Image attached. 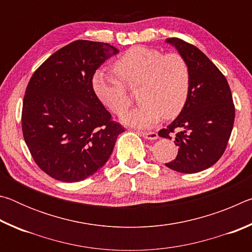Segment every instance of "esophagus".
<instances>
[{"mask_svg": "<svg viewBox=\"0 0 252 252\" xmlns=\"http://www.w3.org/2000/svg\"><path fill=\"white\" fill-rule=\"evenodd\" d=\"M141 135L147 140H157L158 139L157 132H142Z\"/></svg>", "mask_w": 252, "mask_h": 252, "instance_id": "obj_1", "label": "esophagus"}]
</instances>
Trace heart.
<instances>
[{
    "mask_svg": "<svg viewBox=\"0 0 252 252\" xmlns=\"http://www.w3.org/2000/svg\"><path fill=\"white\" fill-rule=\"evenodd\" d=\"M116 76L96 71L92 76L95 96L114 114L130 104L127 88L139 85L136 97L141 102L121 117L126 126L148 129L161 117L173 118L185 106L190 88V69L181 55L164 54L155 49L134 46L113 64Z\"/></svg>",
    "mask_w": 252,
    "mask_h": 252,
    "instance_id": "b5f03b06",
    "label": "heart"
}]
</instances>
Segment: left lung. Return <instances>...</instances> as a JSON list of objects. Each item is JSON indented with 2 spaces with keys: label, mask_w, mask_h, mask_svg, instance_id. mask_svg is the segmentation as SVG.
<instances>
[{
  "label": "left lung",
  "mask_w": 252,
  "mask_h": 252,
  "mask_svg": "<svg viewBox=\"0 0 252 252\" xmlns=\"http://www.w3.org/2000/svg\"><path fill=\"white\" fill-rule=\"evenodd\" d=\"M186 60L190 69L189 94L185 106L167 129L159 131L161 138L171 139L178 155L165 163L182 173H197L210 168L223 155L234 121L231 91L224 75L194 45L177 37L165 40Z\"/></svg>",
  "instance_id": "8db88e82"
}]
</instances>
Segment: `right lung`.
I'll return each mask as SVG.
<instances>
[{
  "mask_svg": "<svg viewBox=\"0 0 252 252\" xmlns=\"http://www.w3.org/2000/svg\"><path fill=\"white\" fill-rule=\"evenodd\" d=\"M119 53L109 43L74 41L32 75L22 109L25 143L50 177L78 182L103 167L125 129L95 96L92 76Z\"/></svg>",
  "mask_w": 252,
  "mask_h": 252,
  "instance_id": "obj_1",
  "label": "right lung"
}]
</instances>
